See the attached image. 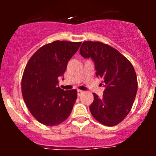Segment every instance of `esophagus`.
Returning <instances> with one entry per match:
<instances>
[{"label":"esophagus","instance_id":"34e87169","mask_svg":"<svg viewBox=\"0 0 156 156\" xmlns=\"http://www.w3.org/2000/svg\"><path fill=\"white\" fill-rule=\"evenodd\" d=\"M83 91H82V90H80V89H78V96L79 97V96L80 95V94H81L82 93H83Z\"/></svg>","mask_w":156,"mask_h":156}]
</instances>
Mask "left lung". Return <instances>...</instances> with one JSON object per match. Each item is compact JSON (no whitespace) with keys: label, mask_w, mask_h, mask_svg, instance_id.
<instances>
[{"label":"left lung","mask_w":156,"mask_h":156,"mask_svg":"<svg viewBox=\"0 0 156 156\" xmlns=\"http://www.w3.org/2000/svg\"><path fill=\"white\" fill-rule=\"evenodd\" d=\"M80 53L83 58H92L96 76L103 80L105 87L102 98L93 93L91 114L106 126L118 125L130 112L137 92V77L133 65L117 50L101 42L86 41Z\"/></svg>","instance_id":"left-lung-1"}]
</instances>
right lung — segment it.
<instances>
[{
  "instance_id": "1",
  "label": "right lung",
  "mask_w": 156,
  "mask_h": 156,
  "mask_svg": "<svg viewBox=\"0 0 156 156\" xmlns=\"http://www.w3.org/2000/svg\"><path fill=\"white\" fill-rule=\"evenodd\" d=\"M81 42L56 40L34 53L23 72L21 89L27 108L39 122L55 126L70 114L77 99V90L64 91L58 87L67 63Z\"/></svg>"
}]
</instances>
